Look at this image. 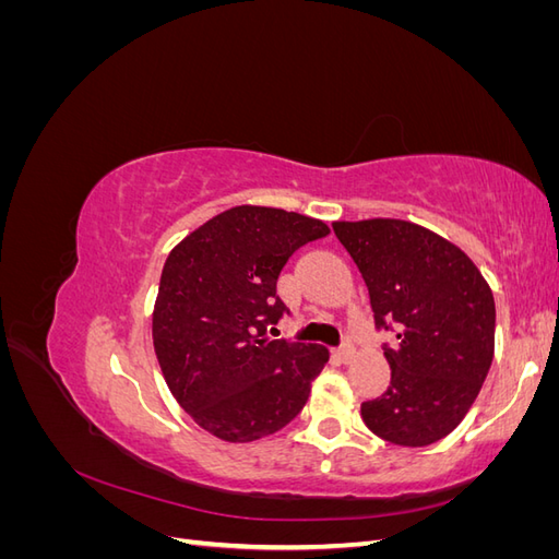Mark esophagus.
I'll list each match as a JSON object with an SVG mask.
<instances>
[{"label": "esophagus", "mask_w": 559, "mask_h": 559, "mask_svg": "<svg viewBox=\"0 0 559 559\" xmlns=\"http://www.w3.org/2000/svg\"><path fill=\"white\" fill-rule=\"evenodd\" d=\"M354 357H357V349H354V345L345 343L341 349H337V359H341L343 364H349Z\"/></svg>", "instance_id": "34e87169"}]
</instances>
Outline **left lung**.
Wrapping results in <instances>:
<instances>
[{
  "mask_svg": "<svg viewBox=\"0 0 559 559\" xmlns=\"http://www.w3.org/2000/svg\"><path fill=\"white\" fill-rule=\"evenodd\" d=\"M359 265L376 326L394 321L386 392L361 403L366 427L403 448L441 441L466 417L495 357V296L478 265L441 235L403 218L335 222Z\"/></svg>",
  "mask_w": 559,
  "mask_h": 559,
  "instance_id": "8db88e82",
  "label": "left lung"
}]
</instances>
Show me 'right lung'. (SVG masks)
I'll list each match as a JSON object with an SVG mask.
<instances>
[{
	"label": "right lung",
	"instance_id": "obj_1",
	"mask_svg": "<svg viewBox=\"0 0 559 559\" xmlns=\"http://www.w3.org/2000/svg\"><path fill=\"white\" fill-rule=\"evenodd\" d=\"M329 233L298 212L238 205L167 257L151 324L156 357L177 403L222 441L251 443L289 425L326 366L324 345L273 341L267 326L286 312L284 263Z\"/></svg>",
	"mask_w": 559,
	"mask_h": 559
}]
</instances>
